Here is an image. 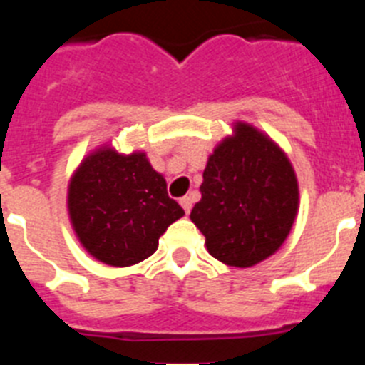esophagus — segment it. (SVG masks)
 Here are the masks:
<instances>
[{"label":"esophagus","mask_w":365,"mask_h":365,"mask_svg":"<svg viewBox=\"0 0 365 365\" xmlns=\"http://www.w3.org/2000/svg\"><path fill=\"white\" fill-rule=\"evenodd\" d=\"M180 206L185 208L186 214H190V210H192V206H193V195H185V197L180 199Z\"/></svg>","instance_id":"1"}]
</instances>
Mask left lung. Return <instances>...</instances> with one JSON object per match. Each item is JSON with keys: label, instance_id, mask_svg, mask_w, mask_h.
<instances>
[{"label": "left lung", "instance_id": "left-lung-1", "mask_svg": "<svg viewBox=\"0 0 365 365\" xmlns=\"http://www.w3.org/2000/svg\"><path fill=\"white\" fill-rule=\"evenodd\" d=\"M298 212V180L282 148L250 124L237 122L208 157L201 201L190 219L215 259L252 267L287 240Z\"/></svg>", "mask_w": 365, "mask_h": 365}]
</instances>
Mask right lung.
<instances>
[{
	"label": "right lung",
	"instance_id": "1",
	"mask_svg": "<svg viewBox=\"0 0 365 365\" xmlns=\"http://www.w3.org/2000/svg\"><path fill=\"white\" fill-rule=\"evenodd\" d=\"M67 206L83 248L111 267L150 257L166 228L185 215L146 153L122 155L108 146L86 157L71 177Z\"/></svg>",
	"mask_w": 365,
	"mask_h": 365
}]
</instances>
